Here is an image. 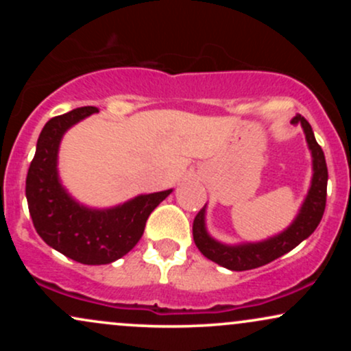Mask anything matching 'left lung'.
<instances>
[{"label":"left lung","instance_id":"left-lung-1","mask_svg":"<svg viewBox=\"0 0 351 351\" xmlns=\"http://www.w3.org/2000/svg\"><path fill=\"white\" fill-rule=\"evenodd\" d=\"M291 123L300 125L305 134V142H307L310 155H312V180H310V188L307 196L302 201L299 213L284 231L277 232L276 236L267 237V239L256 241V243L224 244L208 232L206 204L195 217L193 239H195L196 247L209 261L223 265L229 271H249V269L272 263L274 259L297 247L320 224L325 211V201H327L328 171L325 155L320 145L317 143L312 127L304 117L297 114L291 120Z\"/></svg>","mask_w":351,"mask_h":351}]
</instances>
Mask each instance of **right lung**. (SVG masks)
<instances>
[{
  "label": "right lung",
  "instance_id": "obj_1",
  "mask_svg": "<svg viewBox=\"0 0 351 351\" xmlns=\"http://www.w3.org/2000/svg\"><path fill=\"white\" fill-rule=\"evenodd\" d=\"M97 112V107L74 108L44 125L26 178L27 206L38 234L52 249L87 265L110 264L130 252L150 213L173 191L138 195L112 208H90L67 191L58 168L62 136Z\"/></svg>",
  "mask_w": 351,
  "mask_h": 351
}]
</instances>
